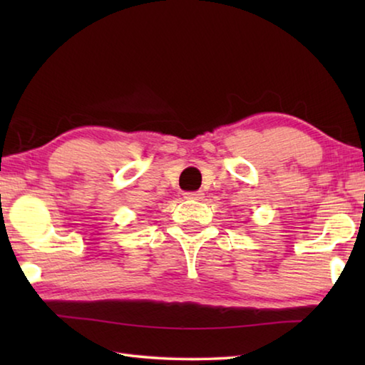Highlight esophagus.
<instances>
[{"label":"esophagus","instance_id":"esophagus-1","mask_svg":"<svg viewBox=\"0 0 365 365\" xmlns=\"http://www.w3.org/2000/svg\"><path fill=\"white\" fill-rule=\"evenodd\" d=\"M187 200H195V201H201L202 197H205V193L202 191H187V193H183Z\"/></svg>","mask_w":365,"mask_h":365}]
</instances>
